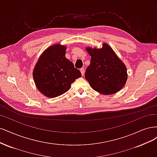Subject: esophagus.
<instances>
[{
  "label": "esophagus",
  "instance_id": "1",
  "mask_svg": "<svg viewBox=\"0 0 157 157\" xmlns=\"http://www.w3.org/2000/svg\"><path fill=\"white\" fill-rule=\"evenodd\" d=\"M80 72H81V73H82V75H84V74H85V69H84V68H80Z\"/></svg>",
  "mask_w": 157,
  "mask_h": 157
}]
</instances>
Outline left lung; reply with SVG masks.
Returning a JSON list of instances; mask_svg holds the SVG:
<instances>
[{
  "label": "left lung",
  "instance_id": "obj_1",
  "mask_svg": "<svg viewBox=\"0 0 157 157\" xmlns=\"http://www.w3.org/2000/svg\"><path fill=\"white\" fill-rule=\"evenodd\" d=\"M91 56L85 78L94 90L102 94H112L122 89L127 80L124 64L107 44L100 49L87 48Z\"/></svg>",
  "mask_w": 157,
  "mask_h": 157
}]
</instances>
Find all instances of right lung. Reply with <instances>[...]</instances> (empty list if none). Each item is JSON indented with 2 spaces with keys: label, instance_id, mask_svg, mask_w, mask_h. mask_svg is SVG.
I'll use <instances>...</instances> for the list:
<instances>
[{
  "label": "right lung",
  "instance_id": "add662e5",
  "mask_svg": "<svg viewBox=\"0 0 157 157\" xmlns=\"http://www.w3.org/2000/svg\"><path fill=\"white\" fill-rule=\"evenodd\" d=\"M67 48L55 44L40 57L33 70V78L39 91L49 98H55L70 89L82 74L65 57Z\"/></svg>",
  "mask_w": 157,
  "mask_h": 157
}]
</instances>
